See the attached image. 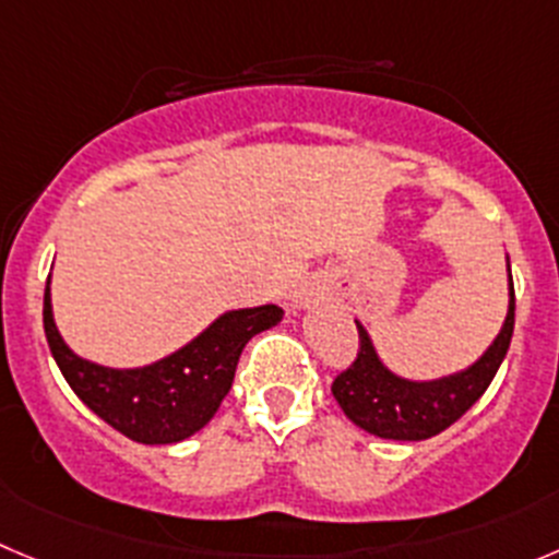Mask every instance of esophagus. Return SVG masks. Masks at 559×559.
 <instances>
[{"mask_svg":"<svg viewBox=\"0 0 559 559\" xmlns=\"http://www.w3.org/2000/svg\"><path fill=\"white\" fill-rule=\"evenodd\" d=\"M310 301H312V294L310 290H296L294 296H290V307H294V310H305V307H310Z\"/></svg>","mask_w":559,"mask_h":559,"instance_id":"1","label":"esophagus"}]
</instances>
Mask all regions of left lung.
<instances>
[{
    "mask_svg": "<svg viewBox=\"0 0 559 559\" xmlns=\"http://www.w3.org/2000/svg\"><path fill=\"white\" fill-rule=\"evenodd\" d=\"M504 265H508V316H504L502 329L475 362L455 373L439 376V379H406L395 373L381 359L365 323L356 321L359 359L332 384L334 401L356 428L381 436V439H395V442H423L450 428L480 401L497 376L510 348V337H513L515 294L508 254H504Z\"/></svg>",
    "mask_w": 559,
    "mask_h": 559,
    "instance_id": "obj_1",
    "label": "left lung"
}]
</instances>
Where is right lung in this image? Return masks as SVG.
Wrapping results in <instances>:
<instances>
[{
    "label": "right lung",
    "instance_id": "right-lung-1",
    "mask_svg": "<svg viewBox=\"0 0 559 559\" xmlns=\"http://www.w3.org/2000/svg\"><path fill=\"white\" fill-rule=\"evenodd\" d=\"M283 316L276 305L227 310L156 362L109 368L79 356L62 340L51 307V274L44 296L46 340L68 386L90 412L140 444H178L205 428L230 392L243 345Z\"/></svg>",
    "mask_w": 559,
    "mask_h": 559
}]
</instances>
